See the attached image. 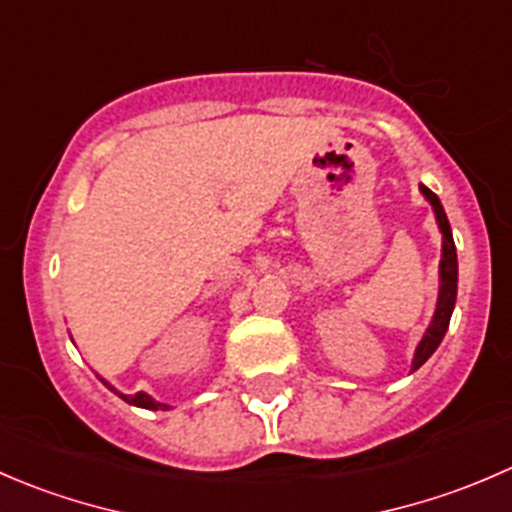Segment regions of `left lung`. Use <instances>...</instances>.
Masks as SVG:
<instances>
[{
    "mask_svg": "<svg viewBox=\"0 0 512 512\" xmlns=\"http://www.w3.org/2000/svg\"><path fill=\"white\" fill-rule=\"evenodd\" d=\"M418 188H421L423 198L431 203L433 213H436V223L441 227V235H443V255H441V289H438L436 314H433L423 339L418 342L414 361H411V371H416L418 366L426 364L428 356L436 352L441 339L446 337V329H448V322H451L453 307H456V292H458V257H456V245H453L451 225H448V218H446V210H443L438 195L431 193L426 185H418Z\"/></svg>",
    "mask_w": 512,
    "mask_h": 512,
    "instance_id": "1",
    "label": "left lung"
}]
</instances>
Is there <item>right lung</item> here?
<instances>
[{"instance_id": "1", "label": "right lung", "mask_w": 512, "mask_h": 512, "mask_svg": "<svg viewBox=\"0 0 512 512\" xmlns=\"http://www.w3.org/2000/svg\"><path fill=\"white\" fill-rule=\"evenodd\" d=\"M103 381V379H101ZM103 384H106V381H103ZM108 386V389H111L113 391V394H118V396H121V399L123 401H126V404H133V406H141V409H151V411H165V409H168V406H165V404H158V401L156 399H151V396H148V394H143V391H138V394H133V396H126V394H121V391H116V389H113V386L111 384H106Z\"/></svg>"}]
</instances>
